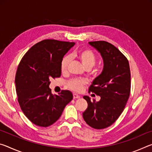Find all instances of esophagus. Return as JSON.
<instances>
[{"mask_svg": "<svg viewBox=\"0 0 152 152\" xmlns=\"http://www.w3.org/2000/svg\"><path fill=\"white\" fill-rule=\"evenodd\" d=\"M80 97V96L79 95H78L77 94H75V93H74V94H73V98H74V99H79Z\"/></svg>", "mask_w": 152, "mask_h": 152, "instance_id": "obj_1", "label": "esophagus"}]
</instances>
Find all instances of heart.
Masks as SVG:
<instances>
[{
  "label": "heart",
  "mask_w": 152,
  "mask_h": 152,
  "mask_svg": "<svg viewBox=\"0 0 152 152\" xmlns=\"http://www.w3.org/2000/svg\"><path fill=\"white\" fill-rule=\"evenodd\" d=\"M78 60L86 69H91L97 61V56L93 51L88 48H83L74 53ZM71 61L70 56H65L61 59L60 62V70L62 73H65L68 70V66ZM86 81L83 79L74 78L67 82V86L70 89L76 92H80L86 85Z\"/></svg>",
  "instance_id": "b5f03b06"
}]
</instances>
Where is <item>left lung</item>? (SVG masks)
I'll list each match as a JSON object with an SVG mask.
<instances>
[{"instance_id": "1", "label": "left lung", "mask_w": 152, "mask_h": 152, "mask_svg": "<svg viewBox=\"0 0 152 152\" xmlns=\"http://www.w3.org/2000/svg\"><path fill=\"white\" fill-rule=\"evenodd\" d=\"M89 44L101 53L104 68L88 90L89 93L101 96V100L91 101L84 96L88 107L82 116L91 127L102 129L116 121L125 109L131 91L130 68L127 58L111 43L96 41Z\"/></svg>"}]
</instances>
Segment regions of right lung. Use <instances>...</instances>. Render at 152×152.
I'll return each instance as SVG.
<instances>
[{
  "label": "right lung",
  "mask_w": 152,
  "mask_h": 152,
  "mask_svg": "<svg viewBox=\"0 0 152 152\" xmlns=\"http://www.w3.org/2000/svg\"><path fill=\"white\" fill-rule=\"evenodd\" d=\"M74 42L45 39L32 46L18 66L15 84L22 111L33 124L47 127L60 117L73 99L72 92L61 91L53 95L51 78L61 76L60 62Z\"/></svg>",
  "instance_id": "obj_1"
}]
</instances>
